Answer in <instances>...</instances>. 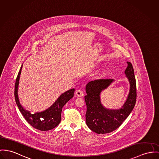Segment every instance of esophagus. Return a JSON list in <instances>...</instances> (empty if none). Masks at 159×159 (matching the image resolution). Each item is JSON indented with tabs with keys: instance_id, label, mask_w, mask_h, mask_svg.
<instances>
[{
	"instance_id": "esophagus-1",
	"label": "esophagus",
	"mask_w": 159,
	"mask_h": 159,
	"mask_svg": "<svg viewBox=\"0 0 159 159\" xmlns=\"http://www.w3.org/2000/svg\"><path fill=\"white\" fill-rule=\"evenodd\" d=\"M75 94L78 96V97H82L84 95V91L82 89H77L75 91Z\"/></svg>"
}]
</instances>
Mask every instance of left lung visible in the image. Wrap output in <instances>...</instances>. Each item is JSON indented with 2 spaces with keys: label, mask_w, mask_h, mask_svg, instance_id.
Masks as SVG:
<instances>
[{
  "label": "left lung",
  "mask_w": 159,
  "mask_h": 159,
  "mask_svg": "<svg viewBox=\"0 0 159 159\" xmlns=\"http://www.w3.org/2000/svg\"><path fill=\"white\" fill-rule=\"evenodd\" d=\"M127 64L125 73L129 81L130 90L126 101L120 110L106 109L100 102L101 91L110 85L112 79H97L88 82L86 86V123L91 130L97 134L109 133L117 129L134 107L137 98L134 72L131 63L127 61Z\"/></svg>",
  "instance_id": "left-lung-1"
}]
</instances>
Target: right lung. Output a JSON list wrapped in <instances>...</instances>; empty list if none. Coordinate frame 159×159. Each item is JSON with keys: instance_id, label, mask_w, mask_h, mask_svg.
<instances>
[{"instance_id": "obj_1", "label": "right lung", "mask_w": 159, "mask_h": 159, "mask_svg": "<svg viewBox=\"0 0 159 159\" xmlns=\"http://www.w3.org/2000/svg\"><path fill=\"white\" fill-rule=\"evenodd\" d=\"M22 68V66H21L17 76L14 88L15 100L19 109L26 122L37 129L42 131H45L54 128L61 122V110L63 107L68 101L73 98L75 91L74 89H70L63 93L48 109L36 114L30 113L29 111L25 110L21 106L18 98L17 89Z\"/></svg>"}]
</instances>
